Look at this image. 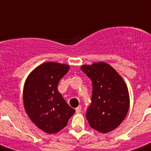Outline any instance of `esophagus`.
I'll return each mask as SVG.
<instances>
[{
	"label": "esophagus",
	"mask_w": 151,
	"mask_h": 151,
	"mask_svg": "<svg viewBox=\"0 0 151 151\" xmlns=\"http://www.w3.org/2000/svg\"><path fill=\"white\" fill-rule=\"evenodd\" d=\"M75 110H76V113H78H78H81V106H78Z\"/></svg>",
	"instance_id": "obj_1"
}]
</instances>
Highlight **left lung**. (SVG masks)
<instances>
[{
    "instance_id": "obj_1",
    "label": "left lung",
    "mask_w": 151,
    "mask_h": 151,
    "mask_svg": "<svg viewBox=\"0 0 151 151\" xmlns=\"http://www.w3.org/2000/svg\"><path fill=\"white\" fill-rule=\"evenodd\" d=\"M81 70L92 81L91 104L86 117L90 126L101 133L114 130L126 117L130 97L121 76L105 62L82 65Z\"/></svg>"
}]
</instances>
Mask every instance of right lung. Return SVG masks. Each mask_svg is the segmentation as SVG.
<instances>
[{
	"mask_svg": "<svg viewBox=\"0 0 151 151\" xmlns=\"http://www.w3.org/2000/svg\"><path fill=\"white\" fill-rule=\"evenodd\" d=\"M69 69L64 64L43 63L25 81L23 92L25 111L30 121L47 134H56L64 128L75 113L58 90L60 80Z\"/></svg>",
	"mask_w": 151,
	"mask_h": 151,
	"instance_id": "obj_1",
	"label": "right lung"
}]
</instances>
